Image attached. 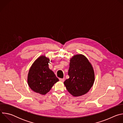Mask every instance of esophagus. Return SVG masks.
Here are the masks:
<instances>
[{"instance_id": "1", "label": "esophagus", "mask_w": 123, "mask_h": 123, "mask_svg": "<svg viewBox=\"0 0 123 123\" xmlns=\"http://www.w3.org/2000/svg\"><path fill=\"white\" fill-rule=\"evenodd\" d=\"M59 80L61 81V82H64L65 81V79L64 78H60L59 79Z\"/></svg>"}]
</instances>
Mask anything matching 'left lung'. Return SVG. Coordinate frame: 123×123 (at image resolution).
I'll use <instances>...</instances> for the list:
<instances>
[{"instance_id": "left-lung-1", "label": "left lung", "mask_w": 123, "mask_h": 123, "mask_svg": "<svg viewBox=\"0 0 123 123\" xmlns=\"http://www.w3.org/2000/svg\"><path fill=\"white\" fill-rule=\"evenodd\" d=\"M68 75L69 78L64 84L69 93L75 97L86 93L94 82L93 67L83 55H74L70 59Z\"/></svg>"}]
</instances>
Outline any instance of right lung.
Here are the masks:
<instances>
[{"mask_svg": "<svg viewBox=\"0 0 123 123\" xmlns=\"http://www.w3.org/2000/svg\"><path fill=\"white\" fill-rule=\"evenodd\" d=\"M49 58L39 56L32 64L28 75V84L33 92L42 95L48 93L59 81L54 73L49 68Z\"/></svg>", "mask_w": 123, "mask_h": 123, "instance_id": "right-lung-1", "label": "right lung"}]
</instances>
